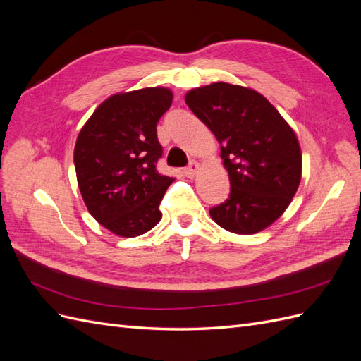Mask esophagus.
<instances>
[{
  "mask_svg": "<svg viewBox=\"0 0 361 361\" xmlns=\"http://www.w3.org/2000/svg\"><path fill=\"white\" fill-rule=\"evenodd\" d=\"M199 169H200V166H199V162L197 161H191L187 167H185V170H183V173L187 174L188 178H194L195 176V173L199 171Z\"/></svg>",
  "mask_w": 361,
  "mask_h": 361,
  "instance_id": "esophagus-1",
  "label": "esophagus"
}]
</instances>
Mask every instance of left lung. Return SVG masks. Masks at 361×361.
Masks as SVG:
<instances>
[{"label":"left lung","mask_w":361,"mask_h":361,"mask_svg":"<svg viewBox=\"0 0 361 361\" xmlns=\"http://www.w3.org/2000/svg\"><path fill=\"white\" fill-rule=\"evenodd\" d=\"M190 110L212 130L231 179L226 202L209 209L228 232L264 231L285 212L301 180V150L286 120L260 93L215 82L190 90Z\"/></svg>","instance_id":"8db88e82"}]
</instances>
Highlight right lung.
I'll return each mask as SVG.
<instances>
[{
  "mask_svg": "<svg viewBox=\"0 0 361 361\" xmlns=\"http://www.w3.org/2000/svg\"><path fill=\"white\" fill-rule=\"evenodd\" d=\"M173 101L162 87L108 97L76 138L73 162L87 209L123 238L149 232L161 220L159 203L173 178L158 173L162 157L157 125Z\"/></svg>",
  "mask_w": 361,
  "mask_h": 361,
  "instance_id": "1",
  "label": "right lung"
}]
</instances>
